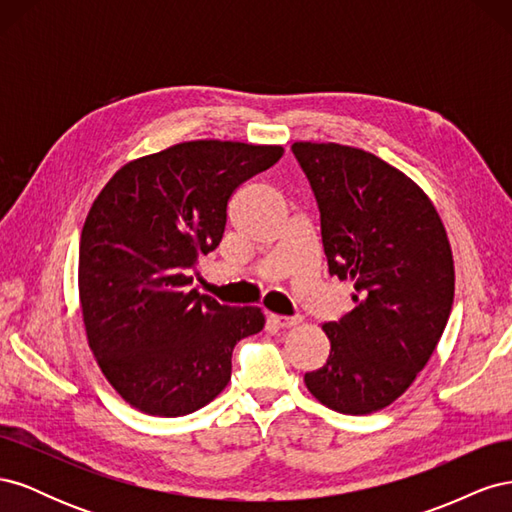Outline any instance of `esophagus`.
Masks as SVG:
<instances>
[{
    "label": "esophagus",
    "mask_w": 512,
    "mask_h": 512,
    "mask_svg": "<svg viewBox=\"0 0 512 512\" xmlns=\"http://www.w3.org/2000/svg\"><path fill=\"white\" fill-rule=\"evenodd\" d=\"M269 320L275 324V327L288 329V327H294V324H299L301 316H275V314H271Z\"/></svg>",
    "instance_id": "obj_1"
}]
</instances>
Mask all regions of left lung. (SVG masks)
Returning a JSON list of instances; mask_svg holds the SVG:
<instances>
[{
  "label": "left lung",
  "instance_id": "1",
  "mask_svg": "<svg viewBox=\"0 0 512 512\" xmlns=\"http://www.w3.org/2000/svg\"><path fill=\"white\" fill-rule=\"evenodd\" d=\"M292 153L316 196L329 273L352 280L356 303L324 322L331 354L305 384L335 412H376L440 342L455 294L451 245L425 192L374 153L335 143Z\"/></svg>",
  "mask_w": 512,
  "mask_h": 512
}]
</instances>
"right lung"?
Here are the masks:
<instances>
[{
    "label": "right lung",
    "mask_w": 512,
    "mask_h": 512,
    "mask_svg": "<svg viewBox=\"0 0 512 512\" xmlns=\"http://www.w3.org/2000/svg\"><path fill=\"white\" fill-rule=\"evenodd\" d=\"M282 147L192 141L123 166L81 232L79 292L89 348L113 389L153 416H183L220 395L232 350L265 327L258 307L190 290L200 254L220 245L228 200Z\"/></svg>",
    "instance_id": "add662e5"
}]
</instances>
